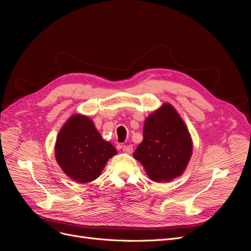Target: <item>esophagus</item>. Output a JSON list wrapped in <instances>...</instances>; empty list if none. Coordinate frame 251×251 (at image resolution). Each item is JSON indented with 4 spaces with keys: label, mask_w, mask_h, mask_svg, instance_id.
Returning a JSON list of instances; mask_svg holds the SVG:
<instances>
[{
    "label": "esophagus",
    "mask_w": 251,
    "mask_h": 251,
    "mask_svg": "<svg viewBox=\"0 0 251 251\" xmlns=\"http://www.w3.org/2000/svg\"><path fill=\"white\" fill-rule=\"evenodd\" d=\"M123 151L126 154H131L133 151V147L132 146H124L123 147Z\"/></svg>",
    "instance_id": "34e87169"
}]
</instances>
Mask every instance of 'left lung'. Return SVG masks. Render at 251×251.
Instances as JSON below:
<instances>
[{
	"mask_svg": "<svg viewBox=\"0 0 251 251\" xmlns=\"http://www.w3.org/2000/svg\"><path fill=\"white\" fill-rule=\"evenodd\" d=\"M193 153V142L184 121L170 103H163L144 121L143 140L134 158L155 182L181 176Z\"/></svg>",
	"mask_w": 251,
	"mask_h": 251,
	"instance_id": "8db88e82",
	"label": "left lung"
}]
</instances>
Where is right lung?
Listing matches in <instances>:
<instances>
[{
	"instance_id": "obj_1",
	"label": "right lung",
	"mask_w": 251,
	"mask_h": 251,
	"mask_svg": "<svg viewBox=\"0 0 251 251\" xmlns=\"http://www.w3.org/2000/svg\"><path fill=\"white\" fill-rule=\"evenodd\" d=\"M116 154V149L102 139L93 121L80 114L68 119L57 135L56 161L68 177L79 183L100 177L109 159Z\"/></svg>"
}]
</instances>
